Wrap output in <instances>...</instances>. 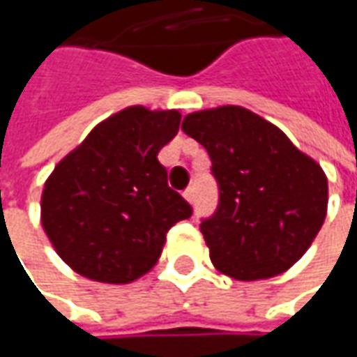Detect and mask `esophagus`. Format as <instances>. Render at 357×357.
Returning <instances> with one entry per match:
<instances>
[{
	"mask_svg": "<svg viewBox=\"0 0 357 357\" xmlns=\"http://www.w3.org/2000/svg\"><path fill=\"white\" fill-rule=\"evenodd\" d=\"M183 197H185L186 202H190V204H192V202H195V188H192V186H190V188H186L185 192H183Z\"/></svg>",
	"mask_w": 357,
	"mask_h": 357,
	"instance_id": "esophagus-1",
	"label": "esophagus"
}]
</instances>
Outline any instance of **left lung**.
Here are the masks:
<instances>
[{
	"instance_id": "left-lung-1",
	"label": "left lung",
	"mask_w": 357,
	"mask_h": 357,
	"mask_svg": "<svg viewBox=\"0 0 357 357\" xmlns=\"http://www.w3.org/2000/svg\"><path fill=\"white\" fill-rule=\"evenodd\" d=\"M183 130L206 149L220 190L216 213L200 225L214 268L252 282L294 266L328 213L322 167L238 105L190 113Z\"/></svg>"
}]
</instances>
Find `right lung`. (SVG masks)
Returning <instances> with one entry per match:
<instances>
[{
  "label": "right lung",
  "instance_id": "add662e5",
  "mask_svg": "<svg viewBox=\"0 0 357 357\" xmlns=\"http://www.w3.org/2000/svg\"><path fill=\"white\" fill-rule=\"evenodd\" d=\"M178 125L174 109L127 107L101 121L49 174L41 227L77 274L135 282L157 264L169 228L192 214L157 158Z\"/></svg>",
  "mask_w": 357,
  "mask_h": 357
}]
</instances>
